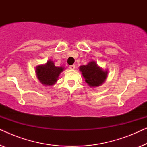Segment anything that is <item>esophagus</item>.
Here are the masks:
<instances>
[{
    "instance_id": "esophagus-1",
    "label": "esophagus",
    "mask_w": 147,
    "mask_h": 147,
    "mask_svg": "<svg viewBox=\"0 0 147 147\" xmlns=\"http://www.w3.org/2000/svg\"><path fill=\"white\" fill-rule=\"evenodd\" d=\"M69 69H75V67H76V65H69Z\"/></svg>"
}]
</instances>
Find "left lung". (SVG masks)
<instances>
[{
	"instance_id": "left-lung-1",
	"label": "left lung",
	"mask_w": 147,
	"mask_h": 147,
	"mask_svg": "<svg viewBox=\"0 0 147 147\" xmlns=\"http://www.w3.org/2000/svg\"><path fill=\"white\" fill-rule=\"evenodd\" d=\"M80 70L82 72L86 83L91 87L100 86L107 77V71H103L94 61L90 62L86 65L80 66Z\"/></svg>"
}]
</instances>
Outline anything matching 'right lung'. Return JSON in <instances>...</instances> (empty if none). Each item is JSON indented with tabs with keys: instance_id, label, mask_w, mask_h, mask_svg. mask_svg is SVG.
I'll use <instances>...</instances> for the list:
<instances>
[{
	"instance_id": "obj_1",
	"label": "right lung",
	"mask_w": 147,
	"mask_h": 147,
	"mask_svg": "<svg viewBox=\"0 0 147 147\" xmlns=\"http://www.w3.org/2000/svg\"><path fill=\"white\" fill-rule=\"evenodd\" d=\"M64 69L62 67H56L52 61H48L45 65L36 68V74L38 79L45 86H52L57 82V78Z\"/></svg>"
}]
</instances>
